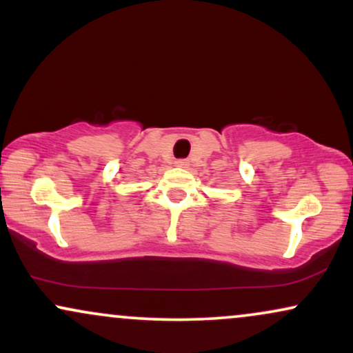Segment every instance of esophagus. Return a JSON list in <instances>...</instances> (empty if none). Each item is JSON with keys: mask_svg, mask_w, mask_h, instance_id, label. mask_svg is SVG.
I'll return each instance as SVG.
<instances>
[{"mask_svg": "<svg viewBox=\"0 0 353 353\" xmlns=\"http://www.w3.org/2000/svg\"><path fill=\"white\" fill-rule=\"evenodd\" d=\"M176 166H179V168H185V166H187V159H177V161H176Z\"/></svg>", "mask_w": 353, "mask_h": 353, "instance_id": "obj_1", "label": "esophagus"}]
</instances>
